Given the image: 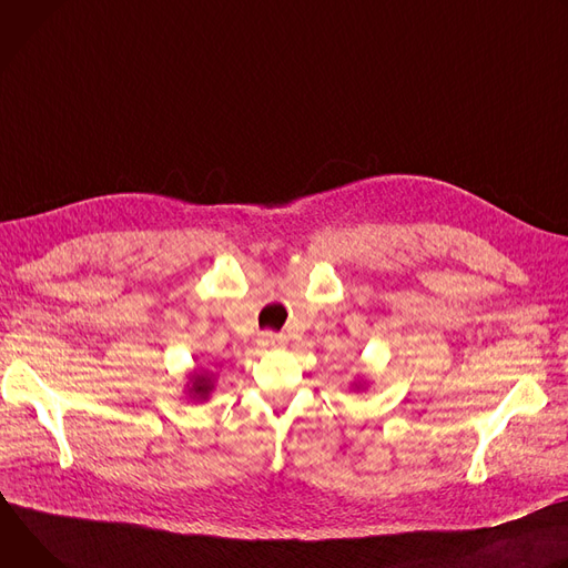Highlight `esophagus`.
I'll use <instances>...</instances> for the list:
<instances>
[{
	"label": "esophagus",
	"mask_w": 568,
	"mask_h": 568,
	"mask_svg": "<svg viewBox=\"0 0 568 568\" xmlns=\"http://www.w3.org/2000/svg\"><path fill=\"white\" fill-rule=\"evenodd\" d=\"M257 345H260L262 349H280V347H284V345H286V341H284V336H280V334L264 332V334L260 336Z\"/></svg>",
	"instance_id": "esophagus-1"
}]
</instances>
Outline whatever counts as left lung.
<instances>
[{"instance_id": "1", "label": "left lung", "mask_w": 568, "mask_h": 568, "mask_svg": "<svg viewBox=\"0 0 568 568\" xmlns=\"http://www.w3.org/2000/svg\"><path fill=\"white\" fill-rule=\"evenodd\" d=\"M367 386H369V384H367L365 379H356V382L352 384V388H354V390H365Z\"/></svg>"}]
</instances>
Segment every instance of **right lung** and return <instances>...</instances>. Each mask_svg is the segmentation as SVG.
<instances>
[{"mask_svg": "<svg viewBox=\"0 0 568 568\" xmlns=\"http://www.w3.org/2000/svg\"><path fill=\"white\" fill-rule=\"evenodd\" d=\"M214 393V376L207 369L194 367L186 374V386L184 395L192 402H207L210 395Z\"/></svg>", "mask_w": 568, "mask_h": 568, "instance_id": "obj_1", "label": "right lung"}]
</instances>
